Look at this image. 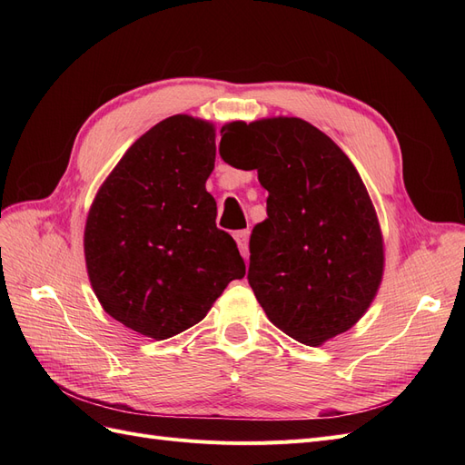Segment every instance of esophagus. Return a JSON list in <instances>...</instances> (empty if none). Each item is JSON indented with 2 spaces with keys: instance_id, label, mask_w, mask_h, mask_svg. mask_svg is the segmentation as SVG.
Returning <instances> with one entry per match:
<instances>
[{
  "instance_id": "obj_1",
  "label": "esophagus",
  "mask_w": 465,
  "mask_h": 465,
  "mask_svg": "<svg viewBox=\"0 0 465 465\" xmlns=\"http://www.w3.org/2000/svg\"><path fill=\"white\" fill-rule=\"evenodd\" d=\"M234 241H236V244H238V250H241L242 258L248 260V256H250V250H248L250 231H238V232H234Z\"/></svg>"
}]
</instances>
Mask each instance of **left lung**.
<instances>
[{
  "label": "left lung",
  "instance_id": "obj_1",
  "mask_svg": "<svg viewBox=\"0 0 465 465\" xmlns=\"http://www.w3.org/2000/svg\"><path fill=\"white\" fill-rule=\"evenodd\" d=\"M221 134L223 161L256 168L270 192L248 267L267 318L311 347L353 328L384 272L382 232L353 163L301 118L231 122Z\"/></svg>",
  "mask_w": 465,
  "mask_h": 465
}]
</instances>
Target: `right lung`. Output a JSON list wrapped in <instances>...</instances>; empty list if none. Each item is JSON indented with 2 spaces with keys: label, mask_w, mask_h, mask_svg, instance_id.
<instances>
[{
  "label": "right lung",
  "mask_w": 465,
  "mask_h": 465,
  "mask_svg": "<svg viewBox=\"0 0 465 465\" xmlns=\"http://www.w3.org/2000/svg\"><path fill=\"white\" fill-rule=\"evenodd\" d=\"M215 128L176 114L125 151L85 224V262L104 311L125 328L168 340L209 312L246 265L205 190Z\"/></svg>",
  "instance_id": "add662e5"
}]
</instances>
